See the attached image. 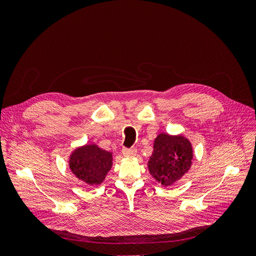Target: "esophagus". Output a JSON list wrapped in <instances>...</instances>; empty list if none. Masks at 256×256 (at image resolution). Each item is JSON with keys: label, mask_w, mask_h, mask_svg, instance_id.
Wrapping results in <instances>:
<instances>
[{"label": "esophagus", "mask_w": 256, "mask_h": 256, "mask_svg": "<svg viewBox=\"0 0 256 256\" xmlns=\"http://www.w3.org/2000/svg\"><path fill=\"white\" fill-rule=\"evenodd\" d=\"M122 152L124 156H126V157H134L136 154V150L134 148V147L132 148H127V147H124Z\"/></svg>", "instance_id": "esophagus-1"}]
</instances>
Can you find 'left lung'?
I'll return each mask as SVG.
<instances>
[{"instance_id":"8db88e82","label":"left lung","mask_w":256,"mask_h":256,"mask_svg":"<svg viewBox=\"0 0 256 256\" xmlns=\"http://www.w3.org/2000/svg\"><path fill=\"white\" fill-rule=\"evenodd\" d=\"M192 158L191 143L187 138L160 134L148 161L150 173L164 187L171 186L188 172Z\"/></svg>"}]
</instances>
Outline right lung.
I'll use <instances>...</instances> for the list:
<instances>
[{"mask_svg":"<svg viewBox=\"0 0 256 256\" xmlns=\"http://www.w3.org/2000/svg\"><path fill=\"white\" fill-rule=\"evenodd\" d=\"M72 173L88 184H99L112 166V154L95 144L76 150L69 159Z\"/></svg>","mask_w":256,"mask_h":256,"instance_id":"add662e5","label":"right lung"}]
</instances>
